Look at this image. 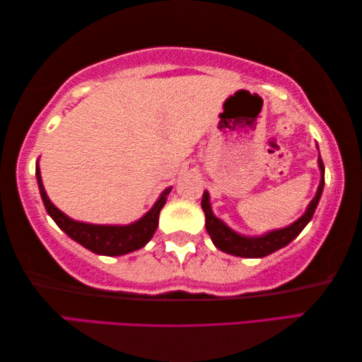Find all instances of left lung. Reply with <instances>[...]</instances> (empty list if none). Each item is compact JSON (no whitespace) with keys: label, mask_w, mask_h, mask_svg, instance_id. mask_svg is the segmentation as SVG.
Instances as JSON below:
<instances>
[{"label":"left lung","mask_w":362,"mask_h":362,"mask_svg":"<svg viewBox=\"0 0 362 362\" xmlns=\"http://www.w3.org/2000/svg\"><path fill=\"white\" fill-rule=\"evenodd\" d=\"M319 166L322 180L319 189H317L315 197L310 200L305 214L298 221H294L293 225L283 228V230L272 231L269 235H264L260 238H246L230 230L223 221L216 218L212 214V209H210L209 204V194L204 192L202 210L205 214V228H207L209 235L212 238L215 246L218 247L220 251L231 255H238V257H265V255L275 252L283 246H286V244H290L293 239L304 230V226L309 223L310 218H313L317 204H319L320 200L322 191H324V163H322V158H319Z\"/></svg>","instance_id":"8db88e82"}]
</instances>
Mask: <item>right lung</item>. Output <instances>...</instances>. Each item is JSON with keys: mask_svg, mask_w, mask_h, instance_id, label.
Returning a JSON list of instances; mask_svg holds the SVG:
<instances>
[{"mask_svg": "<svg viewBox=\"0 0 362 362\" xmlns=\"http://www.w3.org/2000/svg\"><path fill=\"white\" fill-rule=\"evenodd\" d=\"M38 187H40V194L45 204V209L48 215L57 221V225L63 230L66 235L74 239L82 246L87 247L88 251L100 254V255H123L127 252L137 251L146 246L153 236L155 230L158 226V215L160 210L166 202V196H168L171 187L165 189L162 197L157 200L152 210L142 216L136 223L127 226H103V225H88V223H79V221L71 220L66 216L61 210H58L54 205L49 202L45 189H43L40 170H35Z\"/></svg>", "mask_w": 362, "mask_h": 362, "instance_id": "obj_1", "label": "right lung"}]
</instances>
